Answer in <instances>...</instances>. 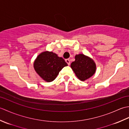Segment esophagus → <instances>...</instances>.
Masks as SVG:
<instances>
[{
	"label": "esophagus",
	"instance_id": "obj_1",
	"mask_svg": "<svg viewBox=\"0 0 129 129\" xmlns=\"http://www.w3.org/2000/svg\"><path fill=\"white\" fill-rule=\"evenodd\" d=\"M65 61H66V62L67 63L68 65H70V60L69 59H67L65 60Z\"/></svg>",
	"mask_w": 129,
	"mask_h": 129
}]
</instances>
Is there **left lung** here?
I'll list each match as a JSON object with an SVG mask.
<instances>
[{"mask_svg": "<svg viewBox=\"0 0 129 129\" xmlns=\"http://www.w3.org/2000/svg\"><path fill=\"white\" fill-rule=\"evenodd\" d=\"M75 59L70 67L79 79L85 81L94 74L96 64L92 59L82 54L76 55Z\"/></svg>", "mask_w": 129, "mask_h": 129, "instance_id": "obj_1", "label": "left lung"}]
</instances>
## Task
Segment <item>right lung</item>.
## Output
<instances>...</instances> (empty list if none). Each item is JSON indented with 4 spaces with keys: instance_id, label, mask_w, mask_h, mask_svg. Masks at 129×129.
I'll list each match as a JSON object with an SVG mask.
<instances>
[{
    "instance_id": "right-lung-1",
    "label": "right lung",
    "mask_w": 129,
    "mask_h": 129,
    "mask_svg": "<svg viewBox=\"0 0 129 129\" xmlns=\"http://www.w3.org/2000/svg\"><path fill=\"white\" fill-rule=\"evenodd\" d=\"M67 63L64 59L51 51H46L40 54L34 62L35 72L44 80L53 81Z\"/></svg>"
}]
</instances>
